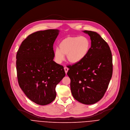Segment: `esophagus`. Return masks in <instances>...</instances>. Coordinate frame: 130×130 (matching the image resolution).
<instances>
[{"mask_svg": "<svg viewBox=\"0 0 130 130\" xmlns=\"http://www.w3.org/2000/svg\"><path fill=\"white\" fill-rule=\"evenodd\" d=\"M64 70H65V73L67 74L68 71V68L67 67H64Z\"/></svg>", "mask_w": 130, "mask_h": 130, "instance_id": "1", "label": "esophagus"}]
</instances>
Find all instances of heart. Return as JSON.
Wrapping results in <instances>:
<instances>
[{
    "label": "heart",
    "instance_id": "obj_1",
    "mask_svg": "<svg viewBox=\"0 0 130 130\" xmlns=\"http://www.w3.org/2000/svg\"><path fill=\"white\" fill-rule=\"evenodd\" d=\"M59 49L56 48L54 56L58 63L63 62L65 55L69 62L78 63L86 56L90 47V41L85 36L68 37L60 42Z\"/></svg>",
    "mask_w": 130,
    "mask_h": 130
}]
</instances>
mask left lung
<instances>
[{
	"mask_svg": "<svg viewBox=\"0 0 130 130\" xmlns=\"http://www.w3.org/2000/svg\"><path fill=\"white\" fill-rule=\"evenodd\" d=\"M91 39L88 53L81 62L68 65L73 97L85 105L97 102L104 96L113 72L111 51L97 33L85 30Z\"/></svg>",
	"mask_w": 130,
	"mask_h": 130,
	"instance_id": "8db88e82",
	"label": "left lung"
}]
</instances>
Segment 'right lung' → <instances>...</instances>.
Returning a JSON list of instances; mask_svg holds the SVG:
<instances>
[{"mask_svg": "<svg viewBox=\"0 0 130 130\" xmlns=\"http://www.w3.org/2000/svg\"><path fill=\"white\" fill-rule=\"evenodd\" d=\"M59 30L39 31L22 42L16 55L17 78L27 97L40 105L55 98L56 85L65 76L64 67L53 61V44Z\"/></svg>", "mask_w": 130, "mask_h": 130, "instance_id": "obj_1", "label": "right lung"}]
</instances>
